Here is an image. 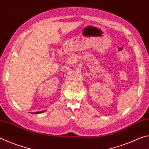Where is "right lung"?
I'll use <instances>...</instances> for the list:
<instances>
[{"instance_id":"right-lung-1","label":"right lung","mask_w":149,"mask_h":149,"mask_svg":"<svg viewBox=\"0 0 149 149\" xmlns=\"http://www.w3.org/2000/svg\"><path fill=\"white\" fill-rule=\"evenodd\" d=\"M45 112V110H42L41 111V112H32L31 114H41V113H43Z\"/></svg>"}]
</instances>
